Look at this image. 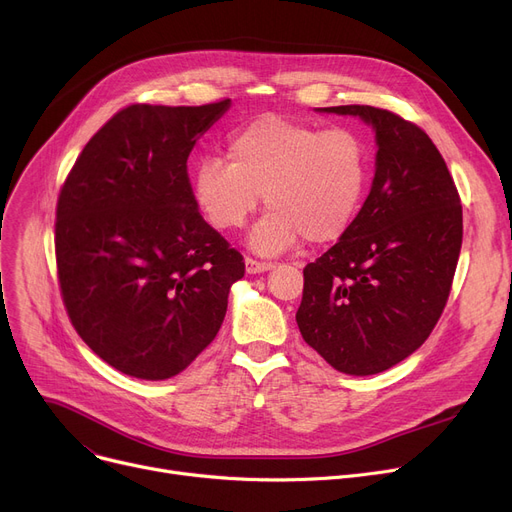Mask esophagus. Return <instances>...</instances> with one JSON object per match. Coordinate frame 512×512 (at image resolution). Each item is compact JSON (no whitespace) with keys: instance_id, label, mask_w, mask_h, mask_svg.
Wrapping results in <instances>:
<instances>
[{"instance_id":"obj_1","label":"esophagus","mask_w":512,"mask_h":512,"mask_svg":"<svg viewBox=\"0 0 512 512\" xmlns=\"http://www.w3.org/2000/svg\"><path fill=\"white\" fill-rule=\"evenodd\" d=\"M245 270H247V274H251V276L263 274V272H267V270H272V263H263V261H255V259L247 257V259H245Z\"/></svg>"}]
</instances>
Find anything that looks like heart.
I'll list each match as a JSON object with an SVG mask.
<instances>
[{"instance_id": "obj_1", "label": "heart", "mask_w": 512, "mask_h": 512, "mask_svg": "<svg viewBox=\"0 0 512 512\" xmlns=\"http://www.w3.org/2000/svg\"><path fill=\"white\" fill-rule=\"evenodd\" d=\"M228 157H203L193 197L215 230H238L261 203L270 207L249 234L259 255H278L305 236L311 245L342 238L361 211L371 159L353 128L265 114L228 141Z\"/></svg>"}]
</instances>
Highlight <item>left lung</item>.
Instances as JSON below:
<instances>
[{
	"instance_id": "1",
	"label": "left lung",
	"mask_w": 512,
	"mask_h": 512,
	"mask_svg": "<svg viewBox=\"0 0 512 512\" xmlns=\"http://www.w3.org/2000/svg\"><path fill=\"white\" fill-rule=\"evenodd\" d=\"M375 132V176L353 226L303 276L305 342L348 375L386 371L432 334L463 242V207L440 151L400 116L371 105L319 107Z\"/></svg>"
}]
</instances>
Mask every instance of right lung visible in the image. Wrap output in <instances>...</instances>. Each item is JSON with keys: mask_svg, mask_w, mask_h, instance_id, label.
I'll return each mask as SVG.
<instances>
[{"mask_svg": "<svg viewBox=\"0 0 512 512\" xmlns=\"http://www.w3.org/2000/svg\"><path fill=\"white\" fill-rule=\"evenodd\" d=\"M230 107L137 103L85 145L56 222L62 299L107 365L168 380L218 334L245 261L199 213L186 159Z\"/></svg>", "mask_w": 512, "mask_h": 512, "instance_id": "right-lung-1", "label": "right lung"}]
</instances>
